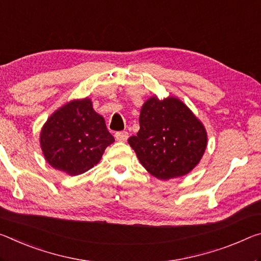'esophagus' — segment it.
<instances>
[{
  "label": "esophagus",
  "mask_w": 261,
  "mask_h": 261,
  "mask_svg": "<svg viewBox=\"0 0 261 261\" xmlns=\"http://www.w3.org/2000/svg\"><path fill=\"white\" fill-rule=\"evenodd\" d=\"M115 138L117 142H126L127 138H129V134L126 131H119L115 134Z\"/></svg>",
  "instance_id": "1"
}]
</instances>
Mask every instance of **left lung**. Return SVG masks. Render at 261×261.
<instances>
[{"label": "left lung", "instance_id": "obj_1", "mask_svg": "<svg viewBox=\"0 0 261 261\" xmlns=\"http://www.w3.org/2000/svg\"><path fill=\"white\" fill-rule=\"evenodd\" d=\"M140 129L129 138L144 168L160 180L188 174L204 154L205 127L175 96H151L140 109Z\"/></svg>", "mask_w": 261, "mask_h": 261}]
</instances>
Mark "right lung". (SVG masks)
I'll return each instance as SVG.
<instances>
[{
	"label": "right lung",
	"mask_w": 261,
	"mask_h": 261,
	"mask_svg": "<svg viewBox=\"0 0 261 261\" xmlns=\"http://www.w3.org/2000/svg\"><path fill=\"white\" fill-rule=\"evenodd\" d=\"M39 142L45 160L53 168L79 175L97 165L115 139L92 100L86 97L69 101L49 116Z\"/></svg>",
	"instance_id": "right-lung-1"
}]
</instances>
